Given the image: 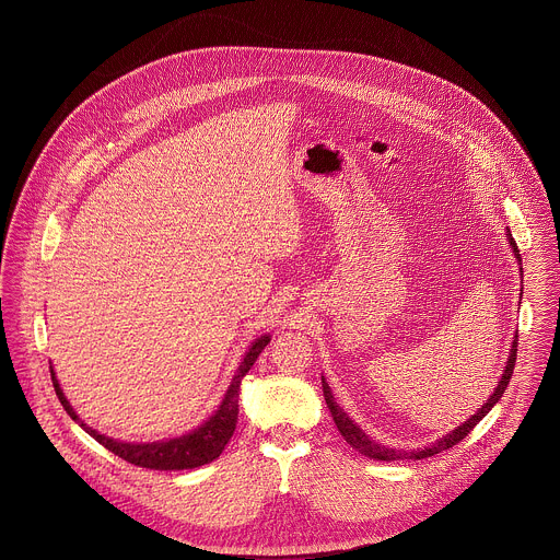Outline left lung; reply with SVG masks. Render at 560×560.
Listing matches in <instances>:
<instances>
[{
    "label": "left lung",
    "instance_id": "8db88e82",
    "mask_svg": "<svg viewBox=\"0 0 560 560\" xmlns=\"http://www.w3.org/2000/svg\"><path fill=\"white\" fill-rule=\"evenodd\" d=\"M506 237H509V243H511V247H513V254H515V258H517V262L522 265V256H520V249H517V245H515V241L511 237V231L506 229ZM522 269V267H520ZM522 276V273H520ZM515 358H517V334H515V340H513V345H511V353H509V360H506V366H504V373H502V377H500V382H498V386H495V390H493V395L487 399V402H482L479 407V411L475 413V416H470L464 424H459L455 431H451V433H446L444 438H440L435 444H431V446H427V448H420V451H413V453H402V451H397V448H388V446H382V444H377L375 440H371L342 409H340V405L334 400V395H331V390H329V386H327V382L325 380H320V384H323V397H325V402H327V407H329V411H331V418H334V422H336V427H338V431H340V435L345 438V442L351 446V448H355L358 453H362L364 457H369V459H377V462H399V459H424V457H433V455H438V453H442V451H446V448H453L455 444H459L477 424H479L480 420L489 413V409L500 400V397L504 395V390H506V386H509V380H511V375H513V369H515Z\"/></svg>",
    "mask_w": 560,
    "mask_h": 560
}]
</instances>
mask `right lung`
<instances>
[{
    "label": "right lung",
    "instance_id": "1",
    "mask_svg": "<svg viewBox=\"0 0 560 560\" xmlns=\"http://www.w3.org/2000/svg\"><path fill=\"white\" fill-rule=\"evenodd\" d=\"M269 340H271L269 334H265L252 342V347L243 355V362L224 395L222 405L205 424H200L191 433H185L180 438L165 440V442L131 444V442H118L107 435H101L98 431H94L81 422L80 416L75 413L71 402L65 397L54 369H51V382H54L56 395L62 402V407L67 409V413L80 422L88 435H92L98 444H103L107 451H112L120 459H125L133 466H140V468H149V470H191V468H200V466L218 459L222 455L224 446L229 444V440L233 438L235 427H237V413H240L241 380L252 369V364L256 362V358L260 355V351L267 347Z\"/></svg>",
    "mask_w": 560,
    "mask_h": 560
}]
</instances>
